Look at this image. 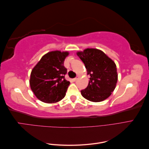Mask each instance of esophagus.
Returning <instances> with one entry per match:
<instances>
[{
  "label": "esophagus",
  "instance_id": "34e87169",
  "mask_svg": "<svg viewBox=\"0 0 149 149\" xmlns=\"http://www.w3.org/2000/svg\"><path fill=\"white\" fill-rule=\"evenodd\" d=\"M77 79H78V78H73V79H72V81H74H74H76L77 80Z\"/></svg>",
  "mask_w": 149,
  "mask_h": 149
}]
</instances>
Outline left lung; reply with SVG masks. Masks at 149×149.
I'll list each match as a JSON object with an SVG mask.
<instances>
[{
	"mask_svg": "<svg viewBox=\"0 0 149 149\" xmlns=\"http://www.w3.org/2000/svg\"><path fill=\"white\" fill-rule=\"evenodd\" d=\"M77 55L84 63L90 76L87 88L81 91V95L93 102H101L109 97L118 81L115 63L100 49L87 48Z\"/></svg>",
	"mask_w": 149,
	"mask_h": 149,
	"instance_id": "8db88e82",
	"label": "left lung"
}]
</instances>
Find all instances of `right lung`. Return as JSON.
<instances>
[{
  "label": "right lung",
  "instance_id": "right-lung-1",
  "mask_svg": "<svg viewBox=\"0 0 149 149\" xmlns=\"http://www.w3.org/2000/svg\"><path fill=\"white\" fill-rule=\"evenodd\" d=\"M68 55L67 52H48L33 68L30 85L39 100L45 103H53L65 96L70 83L65 78L67 69L64 66V61Z\"/></svg>",
  "mask_w": 149,
  "mask_h": 149
}]
</instances>
